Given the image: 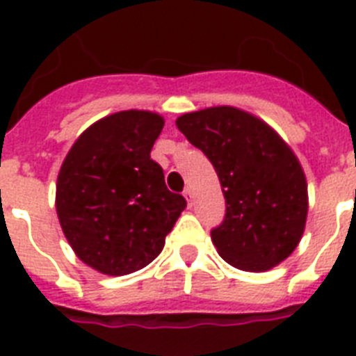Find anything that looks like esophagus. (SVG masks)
Segmentation results:
<instances>
[{
	"mask_svg": "<svg viewBox=\"0 0 356 356\" xmlns=\"http://www.w3.org/2000/svg\"><path fill=\"white\" fill-rule=\"evenodd\" d=\"M184 200H186V203H188V207H192V201H194V192H192V190L190 188H186L184 190Z\"/></svg>",
	"mask_w": 356,
	"mask_h": 356,
	"instance_id": "obj_1",
	"label": "esophagus"
}]
</instances>
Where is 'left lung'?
Here are the masks:
<instances>
[{
    "label": "left lung",
    "instance_id": "obj_1",
    "mask_svg": "<svg viewBox=\"0 0 356 356\" xmlns=\"http://www.w3.org/2000/svg\"><path fill=\"white\" fill-rule=\"evenodd\" d=\"M175 125L216 170L225 220L211 233L225 262L242 271L271 270L305 233L309 190L292 147L264 120L220 105L186 113Z\"/></svg>",
    "mask_w": 356,
    "mask_h": 356
}]
</instances>
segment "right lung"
Listing matches in <instances>:
<instances>
[{
  "label": "right lung",
  "instance_id": "1",
  "mask_svg": "<svg viewBox=\"0 0 356 356\" xmlns=\"http://www.w3.org/2000/svg\"><path fill=\"white\" fill-rule=\"evenodd\" d=\"M164 118L120 111L86 127L58 170L55 209L68 243L103 275H129L153 262L186 207L172 194L151 147Z\"/></svg>",
  "mask_w": 356,
  "mask_h": 356
}]
</instances>
